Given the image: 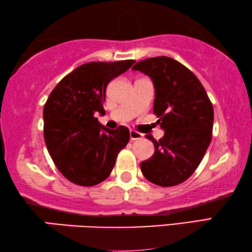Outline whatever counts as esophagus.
Listing matches in <instances>:
<instances>
[{"label":"esophagus","mask_w":252,"mask_h":252,"mask_svg":"<svg viewBox=\"0 0 252 252\" xmlns=\"http://www.w3.org/2000/svg\"><path fill=\"white\" fill-rule=\"evenodd\" d=\"M129 137H130L131 141H136V139H142V138H143V134H141V133H138V131L131 129V130L129 131Z\"/></svg>","instance_id":"34e87169"}]
</instances>
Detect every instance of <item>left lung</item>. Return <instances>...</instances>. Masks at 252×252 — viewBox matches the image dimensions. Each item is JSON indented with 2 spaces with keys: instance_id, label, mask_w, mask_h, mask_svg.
<instances>
[{
  "instance_id": "8db88e82",
  "label": "left lung",
  "mask_w": 252,
  "mask_h": 252,
  "mask_svg": "<svg viewBox=\"0 0 252 252\" xmlns=\"http://www.w3.org/2000/svg\"><path fill=\"white\" fill-rule=\"evenodd\" d=\"M133 70L151 78L153 111L164 136L154 143L153 156L141 163L144 176L159 187L184 182L199 166L212 138L213 106L203 86L185 65L168 57L148 58Z\"/></svg>"
}]
</instances>
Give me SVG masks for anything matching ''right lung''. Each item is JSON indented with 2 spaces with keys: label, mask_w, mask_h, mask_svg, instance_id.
<instances>
[{
  "label": "right lung",
  "mask_w": 252,
  "mask_h": 252,
  "mask_svg": "<svg viewBox=\"0 0 252 252\" xmlns=\"http://www.w3.org/2000/svg\"><path fill=\"white\" fill-rule=\"evenodd\" d=\"M135 60L88 63L65 76L43 108L44 142L53 163L65 179L81 187L105 181L117 155L129 141L125 126L108 129L96 118L105 115L106 87Z\"/></svg>",
  "instance_id": "right-lung-1"
}]
</instances>
